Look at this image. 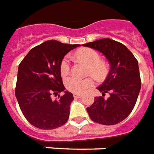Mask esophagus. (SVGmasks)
Masks as SVG:
<instances>
[{
    "label": "esophagus",
    "mask_w": 154,
    "mask_h": 154,
    "mask_svg": "<svg viewBox=\"0 0 154 154\" xmlns=\"http://www.w3.org/2000/svg\"><path fill=\"white\" fill-rule=\"evenodd\" d=\"M74 97L75 98H81L82 97V95L80 94H74Z\"/></svg>",
    "instance_id": "obj_1"
}]
</instances>
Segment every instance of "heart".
<instances>
[{
    "label": "heart",
    "instance_id": "b5f03b06",
    "mask_svg": "<svg viewBox=\"0 0 154 154\" xmlns=\"http://www.w3.org/2000/svg\"><path fill=\"white\" fill-rule=\"evenodd\" d=\"M76 57L88 65V72L95 78H101L106 72V64L100 61V56L97 51L92 49H82L76 53ZM71 60L69 56H65L61 60L60 71L62 76H66L69 73ZM94 85V80L91 78H78L70 76L65 80L66 88L71 92L82 94L87 91Z\"/></svg>",
    "mask_w": 154,
    "mask_h": 154
}]
</instances>
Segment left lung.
Listing matches in <instances>:
<instances>
[{"label":"left lung","mask_w":154,"mask_h":154,"mask_svg":"<svg viewBox=\"0 0 154 154\" xmlns=\"http://www.w3.org/2000/svg\"><path fill=\"white\" fill-rule=\"evenodd\" d=\"M105 56L110 65L109 74L97 89L102 95L95 97L94 102L86 108L93 121L103 125H114L123 121L134 109L141 89V79L138 60L122 43L110 38H102L86 43Z\"/></svg>","instance_id":"8db88e82"}]
</instances>
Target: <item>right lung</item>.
<instances>
[{
    "instance_id": "right-lung-1",
    "label": "right lung",
    "mask_w": 154,
    "mask_h": 154,
    "mask_svg": "<svg viewBox=\"0 0 154 154\" xmlns=\"http://www.w3.org/2000/svg\"><path fill=\"white\" fill-rule=\"evenodd\" d=\"M79 44L46 41L34 47L19 65L16 97L23 114L30 124L43 130L59 128L68 121L74 97L64 91L60 65L64 56ZM65 94L53 101L52 93Z\"/></svg>"
}]
</instances>
